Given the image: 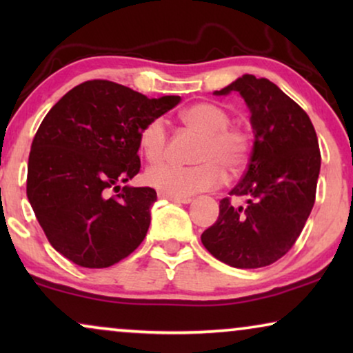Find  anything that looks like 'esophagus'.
Wrapping results in <instances>:
<instances>
[{"label": "esophagus", "instance_id": "34e87169", "mask_svg": "<svg viewBox=\"0 0 353 353\" xmlns=\"http://www.w3.org/2000/svg\"><path fill=\"white\" fill-rule=\"evenodd\" d=\"M157 196L161 197V199H167V201H173V202H180V204H190L191 202V197H183V196H172V194H167V192H157Z\"/></svg>", "mask_w": 353, "mask_h": 353}]
</instances>
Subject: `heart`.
Returning a JSON list of instances; mask_svg holds the SVG:
<instances>
[{"mask_svg":"<svg viewBox=\"0 0 353 353\" xmlns=\"http://www.w3.org/2000/svg\"><path fill=\"white\" fill-rule=\"evenodd\" d=\"M188 128L201 134L194 152L196 165L163 163L149 168L144 180L149 186L172 196H190L219 186L223 170L228 176L241 173L254 148L252 132L231 122V114L215 103H196L181 112ZM138 146L149 163L162 162L168 149L167 122L154 117L138 133Z\"/></svg>","mask_w":353,"mask_h":353,"instance_id":"heart-1","label":"heart"}]
</instances>
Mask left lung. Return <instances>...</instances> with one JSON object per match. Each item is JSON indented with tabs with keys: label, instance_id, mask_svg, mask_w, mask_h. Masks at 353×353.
Returning <instances> with one entry per match:
<instances>
[{
	"label": "left lung",
	"instance_id": "1",
	"mask_svg": "<svg viewBox=\"0 0 353 353\" xmlns=\"http://www.w3.org/2000/svg\"><path fill=\"white\" fill-rule=\"evenodd\" d=\"M239 91L250 109L255 141L248 170L230 196L245 197L234 207L220 201V215L201 236L220 262L262 268L296 244L315 204L321 154L305 110L273 81L243 75L215 94Z\"/></svg>",
	"mask_w": 353,
	"mask_h": 353
}]
</instances>
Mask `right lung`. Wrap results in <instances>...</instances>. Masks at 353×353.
I'll use <instances>...</instances> for the list:
<instances>
[{
    "mask_svg": "<svg viewBox=\"0 0 353 353\" xmlns=\"http://www.w3.org/2000/svg\"><path fill=\"white\" fill-rule=\"evenodd\" d=\"M180 101L88 80L52 105L32 141L27 197L57 252L80 267L105 268L143 243L157 194L120 183L141 167L143 125Z\"/></svg>",
    "mask_w": 353,
    "mask_h": 353,
    "instance_id": "add662e5",
    "label": "right lung"
}]
</instances>
